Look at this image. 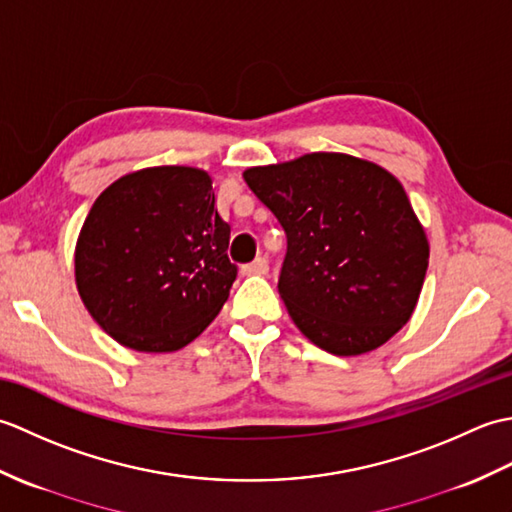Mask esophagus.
I'll return each instance as SVG.
<instances>
[{
  "label": "esophagus",
  "instance_id": "obj_1",
  "mask_svg": "<svg viewBox=\"0 0 512 512\" xmlns=\"http://www.w3.org/2000/svg\"><path fill=\"white\" fill-rule=\"evenodd\" d=\"M268 273V262L264 257H257L255 262L242 266V275H266Z\"/></svg>",
  "mask_w": 512,
  "mask_h": 512
}]
</instances>
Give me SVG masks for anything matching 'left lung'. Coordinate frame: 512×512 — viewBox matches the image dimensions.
<instances>
[{
	"instance_id": "8db88e82",
	"label": "left lung",
	"mask_w": 512,
	"mask_h": 512,
	"mask_svg": "<svg viewBox=\"0 0 512 512\" xmlns=\"http://www.w3.org/2000/svg\"><path fill=\"white\" fill-rule=\"evenodd\" d=\"M244 180L286 231L277 288L314 345L336 356L365 354L409 321L429 242L389 171L319 151L250 167Z\"/></svg>"
}]
</instances>
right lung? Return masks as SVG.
I'll use <instances>...</instances> for the list:
<instances>
[{
    "label": "right lung",
    "mask_w": 512,
    "mask_h": 512,
    "mask_svg": "<svg viewBox=\"0 0 512 512\" xmlns=\"http://www.w3.org/2000/svg\"><path fill=\"white\" fill-rule=\"evenodd\" d=\"M213 180L193 167H149L118 178L85 217L74 250L76 288L101 328L136 352H176L228 299L237 266Z\"/></svg>",
    "instance_id": "obj_1"
}]
</instances>
